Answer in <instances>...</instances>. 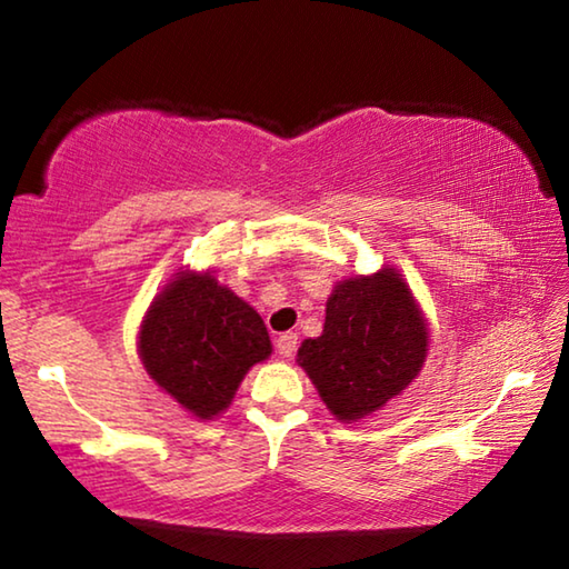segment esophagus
<instances>
[{
  "mask_svg": "<svg viewBox=\"0 0 569 569\" xmlns=\"http://www.w3.org/2000/svg\"><path fill=\"white\" fill-rule=\"evenodd\" d=\"M296 346H298V336L293 333V331H288V333H281L278 336V341H276V351L283 356V359H291V356L296 353Z\"/></svg>",
  "mask_w": 569,
  "mask_h": 569,
  "instance_id": "obj_1",
  "label": "esophagus"
}]
</instances>
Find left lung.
Listing matches in <instances>:
<instances>
[{"label": "left lung", "mask_w": 569, "mask_h": 569, "mask_svg": "<svg viewBox=\"0 0 569 569\" xmlns=\"http://www.w3.org/2000/svg\"><path fill=\"white\" fill-rule=\"evenodd\" d=\"M427 326L397 271L349 278L326 303L319 339H306L298 361L341 421L381 409L421 371Z\"/></svg>", "instance_id": "left-lung-1"}]
</instances>
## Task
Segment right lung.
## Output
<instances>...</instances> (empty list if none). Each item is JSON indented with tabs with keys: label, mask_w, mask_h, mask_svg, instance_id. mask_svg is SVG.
Instances as JSON below:
<instances>
[{
	"label": "right lung",
	"mask_w": 569,
	"mask_h": 569,
	"mask_svg": "<svg viewBox=\"0 0 569 569\" xmlns=\"http://www.w3.org/2000/svg\"><path fill=\"white\" fill-rule=\"evenodd\" d=\"M268 353L261 316L210 273H180L150 306L140 331L150 377L200 419L223 411L250 366Z\"/></svg>",
	"instance_id": "obj_1"
}]
</instances>
